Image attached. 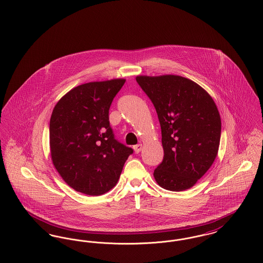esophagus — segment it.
Returning a JSON list of instances; mask_svg holds the SVG:
<instances>
[{"instance_id": "esophagus-1", "label": "esophagus", "mask_w": 263, "mask_h": 263, "mask_svg": "<svg viewBox=\"0 0 263 263\" xmlns=\"http://www.w3.org/2000/svg\"><path fill=\"white\" fill-rule=\"evenodd\" d=\"M142 148H143L142 144H138V145H135V146L133 147V149H134V151H135V153H136V154L140 153L141 150H142Z\"/></svg>"}]
</instances>
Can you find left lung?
<instances>
[{"label":"left lung","instance_id":"obj_1","mask_svg":"<svg viewBox=\"0 0 263 263\" xmlns=\"http://www.w3.org/2000/svg\"><path fill=\"white\" fill-rule=\"evenodd\" d=\"M162 129L163 162L154 172L161 187H192L214 163L220 145L221 117L210 95L193 81L175 75L138 76Z\"/></svg>","mask_w":263,"mask_h":263}]
</instances>
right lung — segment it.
I'll use <instances>...</instances> for the list:
<instances>
[{
	"label": "right lung",
	"mask_w": 263,
	"mask_h": 263,
	"mask_svg": "<svg viewBox=\"0 0 263 263\" xmlns=\"http://www.w3.org/2000/svg\"><path fill=\"white\" fill-rule=\"evenodd\" d=\"M124 83V79H114L78 86L52 111V162L76 191L93 196L109 191L133 154V149L114 138L108 116L113 99Z\"/></svg>",
	"instance_id": "add662e5"
}]
</instances>
